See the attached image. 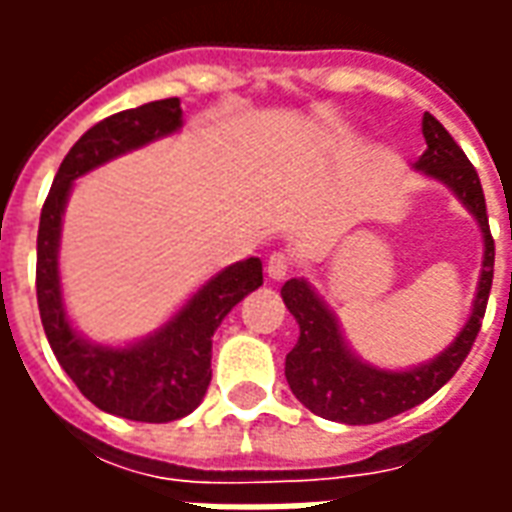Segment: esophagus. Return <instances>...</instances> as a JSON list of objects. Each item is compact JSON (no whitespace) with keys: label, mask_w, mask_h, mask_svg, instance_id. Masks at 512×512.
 <instances>
[{"label":"esophagus","mask_w":512,"mask_h":512,"mask_svg":"<svg viewBox=\"0 0 512 512\" xmlns=\"http://www.w3.org/2000/svg\"><path fill=\"white\" fill-rule=\"evenodd\" d=\"M290 268H293V260H290L285 252H274V255L268 257L266 274H268V279H274V282H282V279L290 274Z\"/></svg>","instance_id":"esophagus-1"}]
</instances>
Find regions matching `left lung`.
Here are the masks:
<instances>
[{
	"mask_svg": "<svg viewBox=\"0 0 512 512\" xmlns=\"http://www.w3.org/2000/svg\"><path fill=\"white\" fill-rule=\"evenodd\" d=\"M422 136L428 150L411 164L417 172H425L430 180H439L461 200L466 211L483 233V271L474 293L472 315L463 323L458 337L439 356L408 370H381L367 365L365 359L351 351L345 343L343 329L329 304L315 293L304 277L288 279L282 285V301L299 323V340L285 359V378L290 392L299 397L312 414L345 425H373L389 417H397L422 400L436 395L447 384L463 359L472 351L485 304L494 282V238L488 230V213L477 169L466 158L455 139L439 120L425 112Z\"/></svg>",
	"mask_w": 512,
	"mask_h": 512,
	"instance_id": "obj_1",
	"label": "left lung"
}]
</instances>
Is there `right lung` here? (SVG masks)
Wrapping results in <instances>:
<instances>
[{"label":"right lung","instance_id":"obj_1","mask_svg":"<svg viewBox=\"0 0 512 512\" xmlns=\"http://www.w3.org/2000/svg\"><path fill=\"white\" fill-rule=\"evenodd\" d=\"M178 98L106 117L62 158L38 227V310L62 370L90 403L134 422H172L200 406L211 384L213 332L238 301L263 285L260 257L213 274L161 329L128 345H101L73 329L60 282V235L73 180L106 161L180 131Z\"/></svg>","mask_w":512,"mask_h":512}]
</instances>
